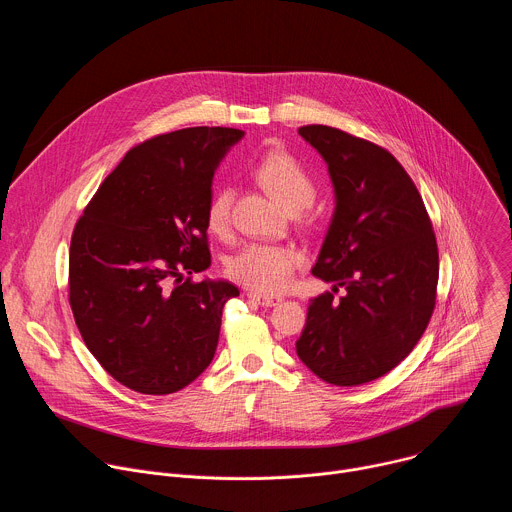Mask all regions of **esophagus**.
I'll return each instance as SVG.
<instances>
[{
	"instance_id": "esophagus-1",
	"label": "esophagus",
	"mask_w": 512,
	"mask_h": 512,
	"mask_svg": "<svg viewBox=\"0 0 512 512\" xmlns=\"http://www.w3.org/2000/svg\"><path fill=\"white\" fill-rule=\"evenodd\" d=\"M253 302H257L259 306H265V308H271V306H277L281 302V298H273V296H263V294H257V291H249L247 294Z\"/></svg>"
}]
</instances>
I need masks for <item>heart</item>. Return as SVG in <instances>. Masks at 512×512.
Instances as JSON below:
<instances>
[{
  "label": "heart",
  "mask_w": 512,
  "mask_h": 512,
  "mask_svg": "<svg viewBox=\"0 0 512 512\" xmlns=\"http://www.w3.org/2000/svg\"><path fill=\"white\" fill-rule=\"evenodd\" d=\"M257 182L289 212L308 208L316 198V182L306 168L283 150L265 154L255 170ZM233 188H218L206 206V223L212 233H225L231 225ZM304 263V255L287 245L251 243L243 247L229 261V275L247 285L257 294H279L283 291L294 271Z\"/></svg>",
  "instance_id": "obj_1"
}]
</instances>
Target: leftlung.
Masks as SVG:
<instances>
[{
    "mask_svg": "<svg viewBox=\"0 0 512 512\" xmlns=\"http://www.w3.org/2000/svg\"><path fill=\"white\" fill-rule=\"evenodd\" d=\"M298 133L328 164L336 208L312 273L344 286L314 298L300 360L336 387L371 383L413 350L435 308L440 257L425 204L377 143L328 125Z\"/></svg>",
    "mask_w": 512,
    "mask_h": 512,
    "instance_id": "1",
    "label": "left lung"
}]
</instances>
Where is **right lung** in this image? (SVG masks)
Returning <instances> with one entry per match:
<instances>
[{"label":"right lung","mask_w":512,"mask_h":512,"mask_svg":"<svg viewBox=\"0 0 512 512\" xmlns=\"http://www.w3.org/2000/svg\"><path fill=\"white\" fill-rule=\"evenodd\" d=\"M245 133L186 127L135 145L72 233L68 300L101 367L143 395H170L208 367L229 281H182L208 269L212 178Z\"/></svg>","instance_id":"1"}]
</instances>
